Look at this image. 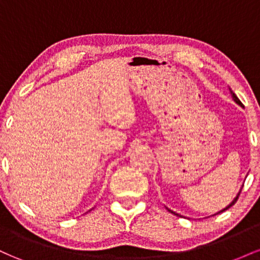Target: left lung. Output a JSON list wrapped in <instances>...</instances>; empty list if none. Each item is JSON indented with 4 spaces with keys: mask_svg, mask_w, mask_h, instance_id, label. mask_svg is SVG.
I'll use <instances>...</instances> for the list:
<instances>
[{
    "mask_svg": "<svg viewBox=\"0 0 260 260\" xmlns=\"http://www.w3.org/2000/svg\"><path fill=\"white\" fill-rule=\"evenodd\" d=\"M230 92H231V96H232V99H234V101H235V103H236V104H238V105H240V106H242V103H241V101H240V99H238V98H237V96H236V94H235V92H234V91H232V90H231V89H230ZM242 107H243V106H242ZM240 193H241V189H240V192H238V193H237V196H236V197H235V198H234V201H232L231 203H230V204L228 205V207H226V208H223V209H222V210H220V211H219V213H216V214H220V213H222V211L228 210V209H229V208H231V207H232V205H234V204H235V203H236V202H237V199H238V196H240ZM166 209H168V210L170 211V213L175 214V215H178V216H181V215H180V214L175 213V211H172V210H171V209H169V208H166ZM216 214H214V215H216Z\"/></svg>",
    "mask_w": 260,
    "mask_h": 260,
    "instance_id": "8db88e82",
    "label": "left lung"
}]
</instances>
